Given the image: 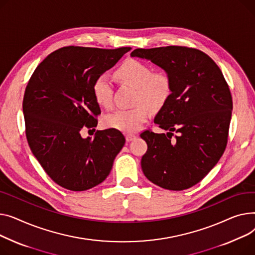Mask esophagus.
<instances>
[{
	"label": "esophagus",
	"mask_w": 255,
	"mask_h": 255,
	"mask_svg": "<svg viewBox=\"0 0 255 255\" xmlns=\"http://www.w3.org/2000/svg\"><path fill=\"white\" fill-rule=\"evenodd\" d=\"M126 139H127L128 142H130V141L136 139V136H134V134H131V133H128L126 136Z\"/></svg>",
	"instance_id": "1"
}]
</instances>
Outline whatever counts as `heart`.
I'll list each match as a JSON object with an SVG mask.
<instances>
[{"label":"heart","instance_id":"obj_1","mask_svg":"<svg viewBox=\"0 0 255 255\" xmlns=\"http://www.w3.org/2000/svg\"><path fill=\"white\" fill-rule=\"evenodd\" d=\"M115 76L122 83L136 88L133 104L138 106L106 115L104 124L107 128L131 133L139 130L147 122L150 110L157 111L167 103L173 89L172 78L167 72H154L150 65L134 58L127 59L119 66ZM92 92L101 107H111L113 87L107 75L102 74L95 79Z\"/></svg>","mask_w":255,"mask_h":255}]
</instances>
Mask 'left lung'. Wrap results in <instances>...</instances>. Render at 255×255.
<instances>
[{
    "label": "left lung",
    "mask_w": 255,
    "mask_h": 255,
    "mask_svg": "<svg viewBox=\"0 0 255 255\" xmlns=\"http://www.w3.org/2000/svg\"><path fill=\"white\" fill-rule=\"evenodd\" d=\"M130 55L149 59L173 82L171 97L154 118L168 132H141L148 146L142 171L159 187L187 189L214 168L226 150L233 110L229 84L213 59L196 48H138Z\"/></svg>",
    "instance_id": "8db88e82"
}]
</instances>
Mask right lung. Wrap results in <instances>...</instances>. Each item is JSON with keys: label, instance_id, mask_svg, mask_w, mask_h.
<instances>
[{"label": "right lung", "instance_id": "right-lung-1", "mask_svg": "<svg viewBox=\"0 0 255 255\" xmlns=\"http://www.w3.org/2000/svg\"><path fill=\"white\" fill-rule=\"evenodd\" d=\"M129 50L62 47L44 58L29 78L22 102L26 140L59 186L87 190L110 174L126 143L124 134L108 128L83 139L80 131L98 126L101 109L92 92L95 79Z\"/></svg>", "mask_w": 255, "mask_h": 255}]
</instances>
